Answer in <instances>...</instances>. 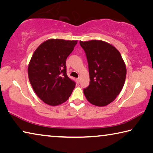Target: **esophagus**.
<instances>
[{
    "mask_svg": "<svg viewBox=\"0 0 153 153\" xmlns=\"http://www.w3.org/2000/svg\"><path fill=\"white\" fill-rule=\"evenodd\" d=\"M80 80H81V79H80V78H77L76 79V82H77V83H78V84H79Z\"/></svg>",
    "mask_w": 153,
    "mask_h": 153,
    "instance_id": "1",
    "label": "esophagus"
}]
</instances>
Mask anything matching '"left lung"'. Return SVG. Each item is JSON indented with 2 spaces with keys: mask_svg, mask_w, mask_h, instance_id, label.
Segmentation results:
<instances>
[{
  "mask_svg": "<svg viewBox=\"0 0 153 153\" xmlns=\"http://www.w3.org/2000/svg\"><path fill=\"white\" fill-rule=\"evenodd\" d=\"M88 62L89 85L83 89L87 100L97 106L111 103L123 87L126 64L120 52L110 43L98 40L80 41Z\"/></svg>",
  "mask_w": 153,
  "mask_h": 153,
  "instance_id": "1",
  "label": "left lung"
}]
</instances>
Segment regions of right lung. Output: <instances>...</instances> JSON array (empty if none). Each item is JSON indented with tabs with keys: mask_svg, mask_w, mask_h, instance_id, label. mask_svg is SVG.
<instances>
[{
	"mask_svg": "<svg viewBox=\"0 0 153 153\" xmlns=\"http://www.w3.org/2000/svg\"><path fill=\"white\" fill-rule=\"evenodd\" d=\"M77 41L49 39L35 50L27 67L30 82L40 99L50 106L66 101L75 82L66 74V60Z\"/></svg>",
	"mask_w": 153,
	"mask_h": 153,
	"instance_id": "add662e5",
	"label": "right lung"
}]
</instances>
